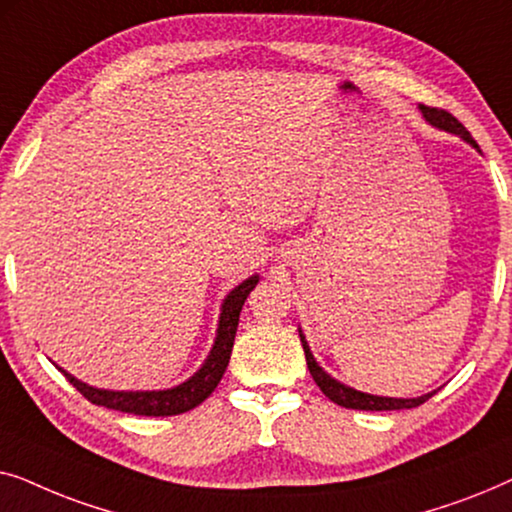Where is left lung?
Here are the masks:
<instances>
[{"label": "left lung", "mask_w": 512, "mask_h": 512, "mask_svg": "<svg viewBox=\"0 0 512 512\" xmlns=\"http://www.w3.org/2000/svg\"><path fill=\"white\" fill-rule=\"evenodd\" d=\"M419 109H422L424 118L431 125H436V128H440V130L454 132V135H459L461 139H466L468 144L478 149V144H475V139L471 137V132H468L464 125H461L457 118L450 114V111L436 109V107H424V104ZM300 342H303L307 368H310V375L314 377V382H317V387L324 391V394L331 398L333 403L342 405V408H352V410H408V408H417V405L426 403L433 394H436V391H431V394H424V396H419V398H389V396L363 394V391H356L352 387H345V384L338 382V380H333L331 375L321 370L319 363L314 361V356L310 352V345H307L303 331H300Z\"/></svg>", "instance_id": "1"}]
</instances>
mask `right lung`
Returning <instances> with one entry per match:
<instances>
[{
	"label": "right lung",
	"mask_w": 512,
	"mask_h": 512,
	"mask_svg": "<svg viewBox=\"0 0 512 512\" xmlns=\"http://www.w3.org/2000/svg\"><path fill=\"white\" fill-rule=\"evenodd\" d=\"M258 284V275L244 279L240 286H235L228 293V298L221 305V317L219 328H216V340L212 352H209L207 361L202 363V368L195 373L191 380L174 389L163 391H109V389H95L88 387L86 382L76 380L74 375H69L67 370L58 368L62 375L67 377L69 384H74L90 403L104 405V408L130 412V415H142V417H172L181 415V412L193 410L195 405H200L205 398L216 389V384L221 382L223 373H226L230 354H233V342L237 333V324H240V312L244 300L254 286Z\"/></svg>",
	"instance_id": "obj_1"
}]
</instances>
